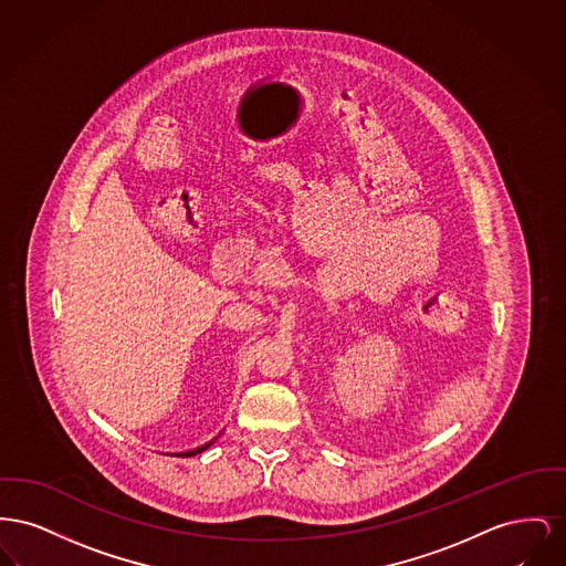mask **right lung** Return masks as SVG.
Segmentation results:
<instances>
[{
  "label": "right lung",
  "mask_w": 566,
  "mask_h": 566,
  "mask_svg": "<svg viewBox=\"0 0 566 566\" xmlns=\"http://www.w3.org/2000/svg\"><path fill=\"white\" fill-rule=\"evenodd\" d=\"M212 443H214V441H210V443H207V446L198 447V449H191V451H180V453H175V455H177V458H189V455L202 453V451H205V449H209Z\"/></svg>",
  "instance_id": "obj_1"
}]
</instances>
